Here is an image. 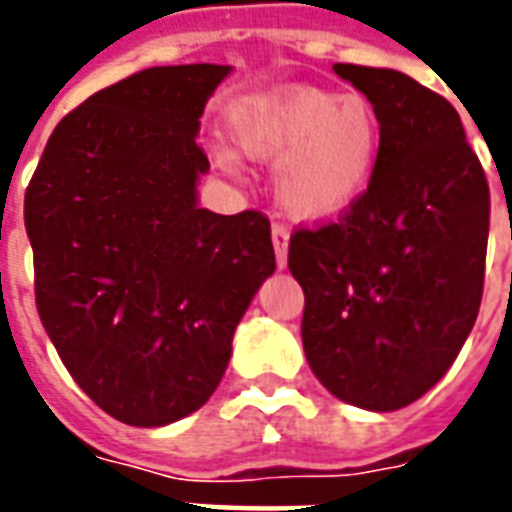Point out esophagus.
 <instances>
[{
  "instance_id": "obj_1",
  "label": "esophagus",
  "mask_w": 512,
  "mask_h": 512,
  "mask_svg": "<svg viewBox=\"0 0 512 512\" xmlns=\"http://www.w3.org/2000/svg\"><path fill=\"white\" fill-rule=\"evenodd\" d=\"M288 241H290L288 227H285V224L274 222V227H271V244H274V252H277L279 268L288 266Z\"/></svg>"
}]
</instances>
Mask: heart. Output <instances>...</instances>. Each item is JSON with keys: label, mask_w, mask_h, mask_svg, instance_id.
Segmentation results:
<instances>
[{"label": "heart", "mask_w": 512, "mask_h": 512, "mask_svg": "<svg viewBox=\"0 0 512 512\" xmlns=\"http://www.w3.org/2000/svg\"><path fill=\"white\" fill-rule=\"evenodd\" d=\"M233 134L249 156H279L274 191L279 205L299 219L348 211L365 194L381 150V120L365 95L312 87L241 106ZM219 161L233 169L227 150H219Z\"/></svg>", "instance_id": "heart-1"}]
</instances>
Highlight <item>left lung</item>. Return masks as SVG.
I'll return each mask as SVG.
<instances>
[{
	"mask_svg": "<svg viewBox=\"0 0 512 512\" xmlns=\"http://www.w3.org/2000/svg\"><path fill=\"white\" fill-rule=\"evenodd\" d=\"M334 73L376 109L378 164L334 222L293 230L288 268L312 373L351 406L395 411L450 370L477 321L488 180L447 98L389 68Z\"/></svg>",
	"mask_w": 512,
	"mask_h": 512,
	"instance_id": "left-lung-1",
	"label": "left lung"
}]
</instances>
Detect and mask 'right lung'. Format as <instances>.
I'll list each match as a JSON object with an SVG mask.
<instances>
[{
    "mask_svg": "<svg viewBox=\"0 0 512 512\" xmlns=\"http://www.w3.org/2000/svg\"><path fill=\"white\" fill-rule=\"evenodd\" d=\"M227 65L147 68L62 117L24 194L35 304L73 381L126 425L186 417L222 381L274 274L266 213L197 205L194 136Z\"/></svg>",
    "mask_w": 512,
    "mask_h": 512,
    "instance_id": "add662e5",
    "label": "right lung"
}]
</instances>
